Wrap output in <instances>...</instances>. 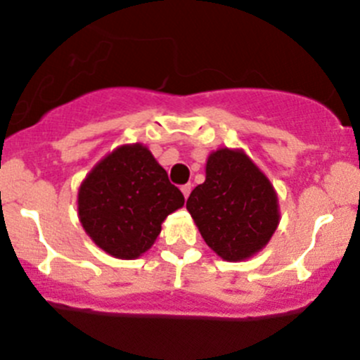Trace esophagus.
I'll list each match as a JSON object with an SVG mask.
<instances>
[{
    "instance_id": "1",
    "label": "esophagus",
    "mask_w": 360,
    "mask_h": 360,
    "mask_svg": "<svg viewBox=\"0 0 360 360\" xmlns=\"http://www.w3.org/2000/svg\"><path fill=\"white\" fill-rule=\"evenodd\" d=\"M191 190H193V186L190 183L188 184H184V186H181V191H183V195H184V198H188V196H190V193H191Z\"/></svg>"
}]
</instances>
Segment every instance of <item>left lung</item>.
Here are the masks:
<instances>
[{
    "label": "left lung",
    "instance_id": "obj_1",
    "mask_svg": "<svg viewBox=\"0 0 360 360\" xmlns=\"http://www.w3.org/2000/svg\"><path fill=\"white\" fill-rule=\"evenodd\" d=\"M186 209L205 243L228 262L259 253L281 217L269 177L240 148L212 151L205 183L191 191Z\"/></svg>",
    "mask_w": 360,
    "mask_h": 360
}]
</instances>
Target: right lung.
I'll return each mask as SVG.
<instances>
[{
  "label": "right lung",
  "mask_w": 360,
  "mask_h": 360,
  "mask_svg": "<svg viewBox=\"0 0 360 360\" xmlns=\"http://www.w3.org/2000/svg\"><path fill=\"white\" fill-rule=\"evenodd\" d=\"M184 205L165 169L141 143L105 155L79 186L86 234L108 255L134 260L151 248L169 214Z\"/></svg>",
  "instance_id": "1"
}]
</instances>
